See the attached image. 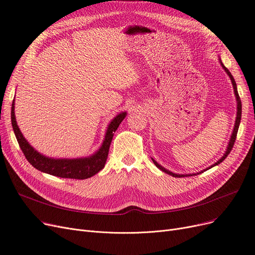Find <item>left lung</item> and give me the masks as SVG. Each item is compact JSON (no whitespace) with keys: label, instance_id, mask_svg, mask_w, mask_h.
Segmentation results:
<instances>
[{"label":"left lung","instance_id":"obj_1","mask_svg":"<svg viewBox=\"0 0 255 255\" xmlns=\"http://www.w3.org/2000/svg\"><path fill=\"white\" fill-rule=\"evenodd\" d=\"M220 63H221V65H222V67L224 68V70L226 71V74L229 76V78H230V80H232V83H233V86H234V91H235V95H236V99H237V118H236V124H235V128H234V130H233V134H232V137H230V140H229V143H228V146H227V148H226V151H225V153L223 154V156L221 157V159L218 161L217 163H215L214 165H212L211 167H209V169L210 168H212V167H214V166H216V165H218V164H220L221 162H223L225 159H226V156L229 154V152L232 151V149H233V147H234V144H235V142H236V138H237V134H238V129H239V126H240V123H241V117H242V103H241V99H240V96H239V93H238V89H237V84H236V81H235V79H234V77H233V75L230 74V71L223 65V63L221 62V60H220ZM152 160V162H153V164L159 168V169H161V170L163 171V172H165V173H167V174H169V175H172V176H174V177H185V176H192V175H196V173H194V174H176V173H173V172H171V171H169V170H167V169H165L163 166H161L160 164H157L153 159H151ZM205 170H208V168L205 169ZM205 170H203V171H205ZM202 171V172H203ZM199 173H201V172H198L197 174H199Z\"/></svg>","mask_w":255,"mask_h":255}]
</instances>
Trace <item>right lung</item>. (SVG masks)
I'll list each match as a JSON object with an SVG mask.
<instances>
[{
  "instance_id": "1",
  "label": "right lung",
  "mask_w": 255,
  "mask_h": 255,
  "mask_svg": "<svg viewBox=\"0 0 255 255\" xmlns=\"http://www.w3.org/2000/svg\"><path fill=\"white\" fill-rule=\"evenodd\" d=\"M126 116L127 112H123L112 119L110 125L108 126L101 148L94 154L88 157H81V159H53V157H47L39 153L37 150H35L25 139V137L22 136L15 119L14 100L11 107L12 128H13L19 147L25 154L28 162L41 172L62 178L74 179L89 178L100 172L105 167L114 132Z\"/></svg>"
}]
</instances>
